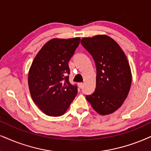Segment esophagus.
Instances as JSON below:
<instances>
[{"mask_svg":"<svg viewBox=\"0 0 151 151\" xmlns=\"http://www.w3.org/2000/svg\"><path fill=\"white\" fill-rule=\"evenodd\" d=\"M83 83H78V86H79V88H81L83 87Z\"/></svg>","mask_w":151,"mask_h":151,"instance_id":"1","label":"esophagus"}]
</instances>
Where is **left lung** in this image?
Instances as JSON below:
<instances>
[{"label":"left lung","instance_id":"obj_1","mask_svg":"<svg viewBox=\"0 0 151 151\" xmlns=\"http://www.w3.org/2000/svg\"><path fill=\"white\" fill-rule=\"evenodd\" d=\"M81 44L91 53L97 69L96 88L86 98L100 115L121 107L130 89L132 73L128 60L118 44L106 35L83 37Z\"/></svg>","mask_w":151,"mask_h":151}]
</instances>
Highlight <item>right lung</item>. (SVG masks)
Listing matches in <instances>:
<instances>
[{
    "instance_id": "right-lung-1",
    "label": "right lung",
    "mask_w": 151,
    "mask_h": 151,
    "mask_svg": "<svg viewBox=\"0 0 151 151\" xmlns=\"http://www.w3.org/2000/svg\"><path fill=\"white\" fill-rule=\"evenodd\" d=\"M79 37L53 38L42 47L28 72V87L33 102L46 115L65 114L77 94V85L69 81L71 57Z\"/></svg>"
}]
</instances>
